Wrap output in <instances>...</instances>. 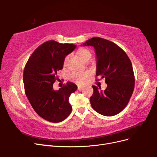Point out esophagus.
Returning a JSON list of instances; mask_svg holds the SVG:
<instances>
[{"mask_svg":"<svg viewBox=\"0 0 157 157\" xmlns=\"http://www.w3.org/2000/svg\"><path fill=\"white\" fill-rule=\"evenodd\" d=\"M83 89V87L82 86H78V90H82Z\"/></svg>","mask_w":157,"mask_h":157,"instance_id":"1","label":"esophagus"}]
</instances>
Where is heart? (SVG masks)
Instances as JSON below:
<instances>
[{
	"instance_id": "b5f03b06",
	"label": "heart",
	"mask_w": 157,
	"mask_h": 157,
	"mask_svg": "<svg viewBox=\"0 0 157 157\" xmlns=\"http://www.w3.org/2000/svg\"><path fill=\"white\" fill-rule=\"evenodd\" d=\"M78 54L82 59L84 61H88L92 57V53L88 49L82 48L78 50ZM69 58V56H65L63 61V64L65 65L67 63ZM89 77V73L88 72H80V71H73L69 74V78L72 82H74L78 84H82L86 81L88 77Z\"/></svg>"
}]
</instances>
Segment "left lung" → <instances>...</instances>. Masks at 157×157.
Listing matches in <instances>:
<instances>
[{
    "mask_svg": "<svg viewBox=\"0 0 157 157\" xmlns=\"http://www.w3.org/2000/svg\"><path fill=\"white\" fill-rule=\"evenodd\" d=\"M83 46L94 47L97 57L96 76L105 78L107 84L104 91L101 87L92 86L91 105L102 115H116L126 107L134 92L135 77L131 61L121 47L102 38H92Z\"/></svg>",
    "mask_w": 157,
    "mask_h": 157,
    "instance_id": "left-lung-1",
    "label": "left lung"
}]
</instances>
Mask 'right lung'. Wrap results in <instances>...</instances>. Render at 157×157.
Returning <instances> with one entry per match:
<instances>
[{
	"mask_svg": "<svg viewBox=\"0 0 157 157\" xmlns=\"http://www.w3.org/2000/svg\"><path fill=\"white\" fill-rule=\"evenodd\" d=\"M75 48L72 44L46 41L33 52L25 66L26 96L35 111L46 121L61 122L72 111L69 96L77 90V85L67 82L56 91L53 84L58 79L57 72L63 69L65 56Z\"/></svg>",
	"mask_w": 157,
	"mask_h": 157,
	"instance_id": "add662e5",
	"label": "right lung"
}]
</instances>
